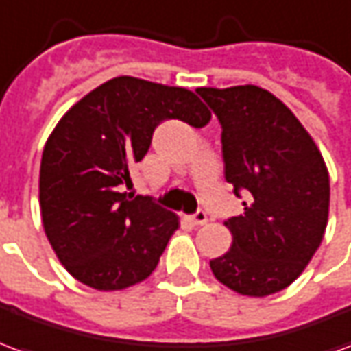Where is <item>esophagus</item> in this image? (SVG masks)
<instances>
[{"mask_svg": "<svg viewBox=\"0 0 351 351\" xmlns=\"http://www.w3.org/2000/svg\"><path fill=\"white\" fill-rule=\"evenodd\" d=\"M190 221L193 226H205L206 221H208V216H206L205 210H197L195 214H191Z\"/></svg>", "mask_w": 351, "mask_h": 351, "instance_id": "1", "label": "esophagus"}]
</instances>
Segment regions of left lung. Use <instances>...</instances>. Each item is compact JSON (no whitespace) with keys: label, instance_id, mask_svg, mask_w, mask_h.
<instances>
[{"label":"left lung","instance_id":"obj_1","mask_svg":"<svg viewBox=\"0 0 351 351\" xmlns=\"http://www.w3.org/2000/svg\"><path fill=\"white\" fill-rule=\"evenodd\" d=\"M221 125L226 180L246 193L244 213L226 226L233 244L210 261L214 276L250 297L282 291L322 244L329 173L308 131L263 88H199Z\"/></svg>","mask_w":351,"mask_h":351}]
</instances>
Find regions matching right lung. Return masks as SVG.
Masks as SVG:
<instances>
[{
    "mask_svg": "<svg viewBox=\"0 0 351 351\" xmlns=\"http://www.w3.org/2000/svg\"><path fill=\"white\" fill-rule=\"evenodd\" d=\"M165 120L203 128L210 112L186 88L116 77L73 105L45 145L43 228L69 274L93 289L148 278L178 229L176 214L150 195L123 191Z\"/></svg>",
    "mask_w": 351,
    "mask_h": 351,
    "instance_id": "right-lung-1",
    "label": "right lung"
}]
</instances>
